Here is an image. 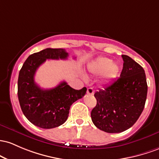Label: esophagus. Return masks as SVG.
Wrapping results in <instances>:
<instances>
[{
    "label": "esophagus",
    "instance_id": "34e87169",
    "mask_svg": "<svg viewBox=\"0 0 159 159\" xmlns=\"http://www.w3.org/2000/svg\"><path fill=\"white\" fill-rule=\"evenodd\" d=\"M94 93V90L93 88H89L87 89V94H93Z\"/></svg>",
    "mask_w": 159,
    "mask_h": 159
}]
</instances>
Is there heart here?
<instances>
[{
    "label": "heart",
    "instance_id": "1",
    "mask_svg": "<svg viewBox=\"0 0 159 159\" xmlns=\"http://www.w3.org/2000/svg\"><path fill=\"white\" fill-rule=\"evenodd\" d=\"M119 67L117 64L113 63V61L108 58H100L89 67V70L92 74H103V82L107 83L116 76Z\"/></svg>",
    "mask_w": 159,
    "mask_h": 159
}]
</instances>
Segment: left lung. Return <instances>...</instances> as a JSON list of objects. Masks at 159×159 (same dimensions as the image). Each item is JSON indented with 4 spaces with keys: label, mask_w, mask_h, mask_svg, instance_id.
Returning a JSON list of instances; mask_svg holds the SVG:
<instances>
[{
    "label": "left lung",
    "mask_w": 159,
    "mask_h": 159,
    "mask_svg": "<svg viewBox=\"0 0 159 159\" xmlns=\"http://www.w3.org/2000/svg\"><path fill=\"white\" fill-rule=\"evenodd\" d=\"M120 76L94 93L97 104L91 117L94 125L107 133H120L134 125L143 110L147 83L143 68L122 55Z\"/></svg>",
    "instance_id": "8db88e82"
}]
</instances>
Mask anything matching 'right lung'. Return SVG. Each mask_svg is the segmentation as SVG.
Wrapping results in <instances>:
<instances>
[{"instance_id":"obj_1","label":"right lung","mask_w":159,"mask_h":159,"mask_svg":"<svg viewBox=\"0 0 159 159\" xmlns=\"http://www.w3.org/2000/svg\"><path fill=\"white\" fill-rule=\"evenodd\" d=\"M65 49H47L34 53L27 58L19 71L18 98L25 116L32 124L45 129L54 128L67 119L72 103L82 98L86 88H71L65 81L49 89H41L35 83V73L46 59H67Z\"/></svg>"}]
</instances>
